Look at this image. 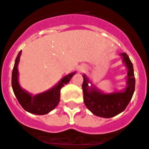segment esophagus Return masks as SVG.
<instances>
[{
    "mask_svg": "<svg viewBox=\"0 0 149 149\" xmlns=\"http://www.w3.org/2000/svg\"><path fill=\"white\" fill-rule=\"evenodd\" d=\"M86 69V66L83 65V66H81L80 68H79V71L80 72H82V71H84Z\"/></svg>",
    "mask_w": 149,
    "mask_h": 149,
    "instance_id": "34e87169",
    "label": "esophagus"
}]
</instances>
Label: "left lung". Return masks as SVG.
I'll return each mask as SVG.
<instances>
[{
  "instance_id": "obj_1",
  "label": "left lung",
  "mask_w": 149,
  "mask_h": 149,
  "mask_svg": "<svg viewBox=\"0 0 149 149\" xmlns=\"http://www.w3.org/2000/svg\"><path fill=\"white\" fill-rule=\"evenodd\" d=\"M123 62L128 69L127 87L124 91L105 94L95 87L89 88L90 82L86 75H83L82 84L84 102L87 108L95 115L102 118H112L124 111L130 102L135 90V77L133 66L130 59L125 53L121 54Z\"/></svg>"
}]
</instances>
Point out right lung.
Listing matches in <instances>:
<instances>
[{"label":"right lung","mask_w":149,"mask_h":149,"mask_svg":"<svg viewBox=\"0 0 149 149\" xmlns=\"http://www.w3.org/2000/svg\"><path fill=\"white\" fill-rule=\"evenodd\" d=\"M20 54L21 51L19 52L16 57L12 74V87L14 94L22 107L27 112L38 115L48 114L58 106L60 101L61 88L63 87L64 84L69 83L70 79L75 74V72L65 76L53 88L49 89L43 93H40L32 96V95L22 89L19 84V72L17 66Z\"/></svg>","instance_id":"1"}]
</instances>
